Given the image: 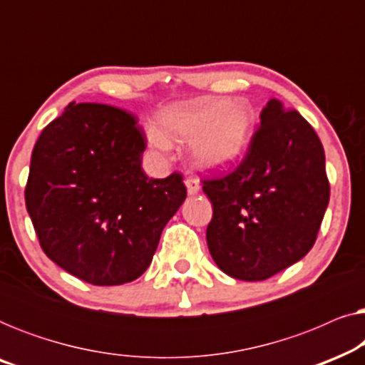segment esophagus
I'll list each match as a JSON object with an SVG mask.
<instances>
[{
	"label": "esophagus",
	"mask_w": 365,
	"mask_h": 365,
	"mask_svg": "<svg viewBox=\"0 0 365 365\" xmlns=\"http://www.w3.org/2000/svg\"><path fill=\"white\" fill-rule=\"evenodd\" d=\"M186 187H187V194H197L199 189H201V184H199V181L196 178H187L186 179Z\"/></svg>",
	"instance_id": "obj_1"
}]
</instances>
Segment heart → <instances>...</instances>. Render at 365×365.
I'll return each mask as SVG.
<instances>
[{
	"instance_id": "obj_1",
	"label": "heart",
	"mask_w": 365,
	"mask_h": 365,
	"mask_svg": "<svg viewBox=\"0 0 365 365\" xmlns=\"http://www.w3.org/2000/svg\"><path fill=\"white\" fill-rule=\"evenodd\" d=\"M252 123L254 113L246 101L229 103L216 98L174 104L159 116V128L169 138H192L194 159L209 169L229 168L242 158ZM163 135L156 129L149 133V143L156 151H168L171 146Z\"/></svg>"
}]
</instances>
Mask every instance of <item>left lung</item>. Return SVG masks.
<instances>
[{
	"instance_id": "8db88e82",
	"label": "left lung",
	"mask_w": 365,
	"mask_h": 365,
	"mask_svg": "<svg viewBox=\"0 0 365 365\" xmlns=\"http://www.w3.org/2000/svg\"><path fill=\"white\" fill-rule=\"evenodd\" d=\"M212 202L206 239L217 267L264 281L311 251L331 186L321 139L296 109L271 99L232 173L204 179Z\"/></svg>"
}]
</instances>
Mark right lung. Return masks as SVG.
I'll return each mask as SVG.
<instances>
[{
    "mask_svg": "<svg viewBox=\"0 0 365 365\" xmlns=\"http://www.w3.org/2000/svg\"><path fill=\"white\" fill-rule=\"evenodd\" d=\"M144 149L136 116L98 103H71L34 144L24 199L39 246L84 282L141 276L187 196L179 173L144 174Z\"/></svg>",
    "mask_w": 365,
    "mask_h": 365,
    "instance_id": "right-lung-1",
    "label": "right lung"
}]
</instances>
